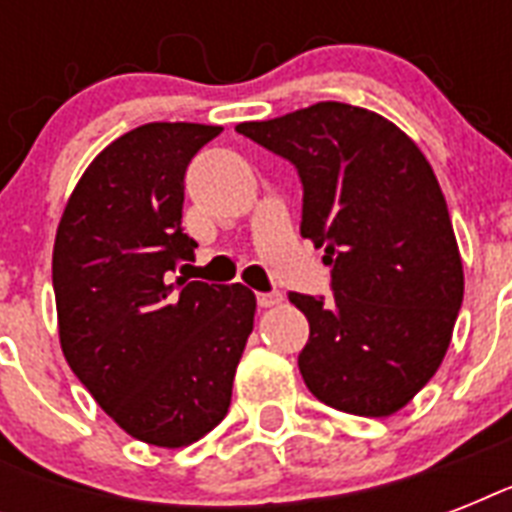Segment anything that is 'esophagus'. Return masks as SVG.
Segmentation results:
<instances>
[{
  "instance_id": "obj_1",
  "label": "esophagus",
  "mask_w": 512,
  "mask_h": 512,
  "mask_svg": "<svg viewBox=\"0 0 512 512\" xmlns=\"http://www.w3.org/2000/svg\"><path fill=\"white\" fill-rule=\"evenodd\" d=\"M279 303H281L279 292H260V295H257V305H260V308H276Z\"/></svg>"
}]
</instances>
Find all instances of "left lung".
I'll use <instances>...</instances> for the list:
<instances>
[{"label":"left lung","mask_w":512,"mask_h":512,"mask_svg":"<svg viewBox=\"0 0 512 512\" xmlns=\"http://www.w3.org/2000/svg\"><path fill=\"white\" fill-rule=\"evenodd\" d=\"M236 132L295 164L300 233L332 268V300L289 292L311 324L305 385L340 412L396 414L444 361L465 292L433 167L385 116L335 100Z\"/></svg>","instance_id":"1"}]
</instances>
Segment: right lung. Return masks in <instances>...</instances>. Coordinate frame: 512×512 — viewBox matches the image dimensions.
Instances as JSON below:
<instances>
[{
  "instance_id": "1",
  "label": "right lung",
  "mask_w": 512,
  "mask_h": 512,
  "mask_svg": "<svg viewBox=\"0 0 512 512\" xmlns=\"http://www.w3.org/2000/svg\"><path fill=\"white\" fill-rule=\"evenodd\" d=\"M223 127L151 122L100 151L68 199L52 249L60 348L111 420L143 444L180 449L223 422L255 327L244 284L172 281L185 170Z\"/></svg>"
}]
</instances>
